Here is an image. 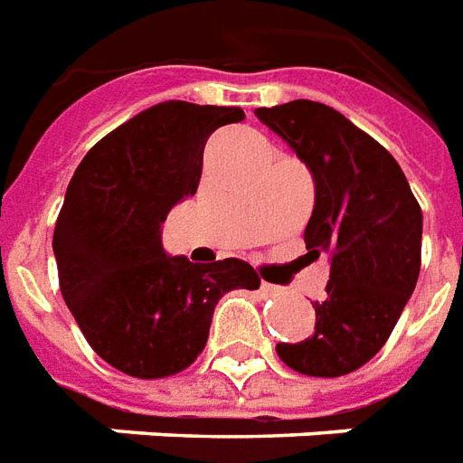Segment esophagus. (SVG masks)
<instances>
[{
    "mask_svg": "<svg viewBox=\"0 0 463 463\" xmlns=\"http://www.w3.org/2000/svg\"><path fill=\"white\" fill-rule=\"evenodd\" d=\"M261 293H264V296H279V293H281V288H279V286H273V283L261 281Z\"/></svg>",
    "mask_w": 463,
    "mask_h": 463,
    "instance_id": "obj_1",
    "label": "esophagus"
}]
</instances>
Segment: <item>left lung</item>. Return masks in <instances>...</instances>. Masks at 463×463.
<instances>
[{"label":"left lung","instance_id":"left-lung-1","mask_svg":"<svg viewBox=\"0 0 463 463\" xmlns=\"http://www.w3.org/2000/svg\"><path fill=\"white\" fill-rule=\"evenodd\" d=\"M254 113L313 175L306 246L330 264L328 296L313 303L316 333L279 343L276 353L296 373L340 377L377 355L410 301L420 279L421 209L392 155L338 110L291 100Z\"/></svg>","mask_w":463,"mask_h":463}]
</instances>
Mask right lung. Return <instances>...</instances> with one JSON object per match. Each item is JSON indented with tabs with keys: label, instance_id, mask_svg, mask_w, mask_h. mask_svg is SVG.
<instances>
[{
	"label": "right lung",
	"instance_id": "right-lung-1",
	"mask_svg": "<svg viewBox=\"0 0 463 463\" xmlns=\"http://www.w3.org/2000/svg\"><path fill=\"white\" fill-rule=\"evenodd\" d=\"M241 108L165 100L108 133L80 160L53 229L63 301L108 365L155 380L192 365L214 306L259 288L241 259L192 264L162 246V222L197 192L209 135Z\"/></svg>",
	"mask_w": 463,
	"mask_h": 463
}]
</instances>
